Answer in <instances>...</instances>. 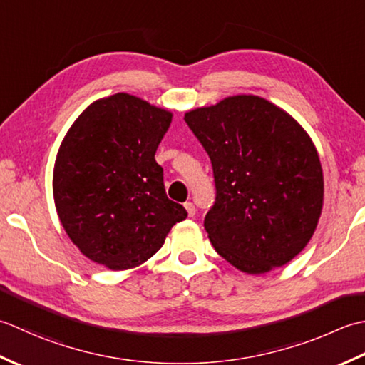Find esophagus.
I'll return each mask as SVG.
<instances>
[{
	"mask_svg": "<svg viewBox=\"0 0 365 365\" xmlns=\"http://www.w3.org/2000/svg\"><path fill=\"white\" fill-rule=\"evenodd\" d=\"M184 207H185V211H187V214L190 215V217H193V215H195V205H193L192 202H187V203H184Z\"/></svg>",
	"mask_w": 365,
	"mask_h": 365,
	"instance_id": "obj_1",
	"label": "esophagus"
}]
</instances>
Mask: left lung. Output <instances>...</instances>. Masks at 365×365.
Masks as SVG:
<instances>
[{
  "label": "left lung",
  "instance_id": "1",
  "mask_svg": "<svg viewBox=\"0 0 365 365\" xmlns=\"http://www.w3.org/2000/svg\"><path fill=\"white\" fill-rule=\"evenodd\" d=\"M184 120L212 163L215 203L205 228L215 252L252 276L292 262L323 210V168L309 133L254 94L185 111Z\"/></svg>",
  "mask_w": 365,
  "mask_h": 365
}]
</instances>
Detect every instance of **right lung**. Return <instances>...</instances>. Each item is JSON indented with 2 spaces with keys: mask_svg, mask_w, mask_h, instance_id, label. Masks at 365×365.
<instances>
[{
  "mask_svg": "<svg viewBox=\"0 0 365 365\" xmlns=\"http://www.w3.org/2000/svg\"><path fill=\"white\" fill-rule=\"evenodd\" d=\"M173 113L128 93L94 101L66 133L53 168V198L69 240L91 262L132 269L187 217L163 187L155 151Z\"/></svg>",
  "mask_w": 365,
  "mask_h": 365,
  "instance_id": "obj_1",
  "label": "right lung"
}]
</instances>
